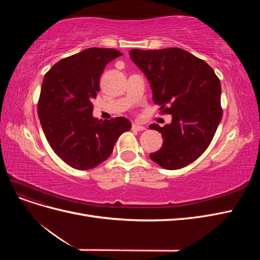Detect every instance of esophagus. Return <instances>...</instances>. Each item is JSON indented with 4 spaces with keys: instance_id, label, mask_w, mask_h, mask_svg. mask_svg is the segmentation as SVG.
<instances>
[{
    "instance_id": "34e87169",
    "label": "esophagus",
    "mask_w": 260,
    "mask_h": 260,
    "mask_svg": "<svg viewBox=\"0 0 260 260\" xmlns=\"http://www.w3.org/2000/svg\"><path fill=\"white\" fill-rule=\"evenodd\" d=\"M132 129H133V130H137V131H143V130H145L146 128L144 127V125H141V124L135 122V123L132 124Z\"/></svg>"
}]
</instances>
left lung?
I'll list each match as a JSON object with an SVG mask.
<instances>
[{
	"label": "left lung",
	"instance_id": "left-lung-1",
	"mask_svg": "<svg viewBox=\"0 0 260 260\" xmlns=\"http://www.w3.org/2000/svg\"><path fill=\"white\" fill-rule=\"evenodd\" d=\"M129 55L151 84L154 103L172 117L164 127L149 125L164 139L149 157L168 170L187 166L205 152L221 121L218 77L206 61L179 48L133 49Z\"/></svg>",
	"mask_w": 260,
	"mask_h": 260
}]
</instances>
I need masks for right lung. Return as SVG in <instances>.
Listing matches in <instances>:
<instances>
[{
    "mask_svg": "<svg viewBox=\"0 0 260 260\" xmlns=\"http://www.w3.org/2000/svg\"><path fill=\"white\" fill-rule=\"evenodd\" d=\"M121 55L115 49L90 48L59 60L44 76L38 116L53 151L70 167L99 166L131 129L124 117L102 121L92 114L100 78L108 62Z\"/></svg>",
    "mask_w": 260,
    "mask_h": 260,
    "instance_id": "1",
    "label": "right lung"
}]
</instances>
